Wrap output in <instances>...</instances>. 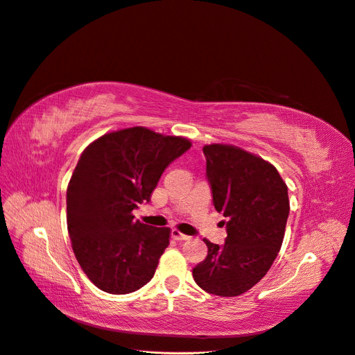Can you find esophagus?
<instances>
[{
    "label": "esophagus",
    "mask_w": 355,
    "mask_h": 355,
    "mask_svg": "<svg viewBox=\"0 0 355 355\" xmlns=\"http://www.w3.org/2000/svg\"><path fill=\"white\" fill-rule=\"evenodd\" d=\"M171 236H173L177 242H182V240H189L190 239V236H187V234H182L181 232H178V230H173L171 232Z\"/></svg>",
    "instance_id": "obj_1"
}]
</instances>
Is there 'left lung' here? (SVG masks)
I'll list each match as a JSON object with an SVG mask.
<instances>
[{"mask_svg":"<svg viewBox=\"0 0 355 355\" xmlns=\"http://www.w3.org/2000/svg\"><path fill=\"white\" fill-rule=\"evenodd\" d=\"M214 207L227 218L224 245L211 243L193 268L205 292L237 296L266 276L276 259L289 216L288 186L277 169L252 153L224 144L203 147Z\"/></svg>","mask_w":355,"mask_h":355,"instance_id":"obj_1","label":"left lung"}]
</instances>
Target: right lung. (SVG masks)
Instances as JSON below:
<instances>
[{"mask_svg":"<svg viewBox=\"0 0 355 355\" xmlns=\"http://www.w3.org/2000/svg\"><path fill=\"white\" fill-rule=\"evenodd\" d=\"M191 147L182 137L134 127L105 134L76 164L66 191L67 232L88 279L113 295L139 291L155 276L169 228L134 220L164 171Z\"/></svg>","mask_w":355,"mask_h":355,"instance_id":"1","label":"right lung"}]
</instances>
